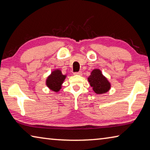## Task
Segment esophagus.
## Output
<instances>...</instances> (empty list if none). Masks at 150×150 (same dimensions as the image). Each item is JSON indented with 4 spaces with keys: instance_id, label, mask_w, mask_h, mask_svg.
<instances>
[{
    "instance_id": "obj_1",
    "label": "esophagus",
    "mask_w": 150,
    "mask_h": 150,
    "mask_svg": "<svg viewBox=\"0 0 150 150\" xmlns=\"http://www.w3.org/2000/svg\"><path fill=\"white\" fill-rule=\"evenodd\" d=\"M74 75H82V72L79 71V72H74L73 73Z\"/></svg>"
}]
</instances>
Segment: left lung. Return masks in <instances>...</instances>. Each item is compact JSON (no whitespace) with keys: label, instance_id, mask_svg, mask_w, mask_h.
<instances>
[{"label":"left lung","instance_id":"8db88e82","mask_svg":"<svg viewBox=\"0 0 150 150\" xmlns=\"http://www.w3.org/2000/svg\"><path fill=\"white\" fill-rule=\"evenodd\" d=\"M88 82L96 94H103L108 91L110 84L99 69H94L88 78Z\"/></svg>","mask_w":150,"mask_h":150}]
</instances>
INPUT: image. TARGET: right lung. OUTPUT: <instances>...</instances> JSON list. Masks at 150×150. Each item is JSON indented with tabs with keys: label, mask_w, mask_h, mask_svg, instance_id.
Segmentation results:
<instances>
[{
	"label": "right lung",
	"mask_w": 150,
	"mask_h": 150,
	"mask_svg": "<svg viewBox=\"0 0 150 150\" xmlns=\"http://www.w3.org/2000/svg\"><path fill=\"white\" fill-rule=\"evenodd\" d=\"M65 77L66 76L63 75L60 70H55L47 77L46 85L52 91H54V92H57L61 89L62 85Z\"/></svg>",
	"instance_id": "1"
}]
</instances>
